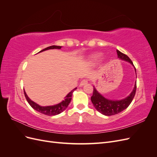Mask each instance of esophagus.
Returning a JSON list of instances; mask_svg holds the SVG:
<instances>
[{
	"label": "esophagus",
	"mask_w": 157,
	"mask_h": 157,
	"mask_svg": "<svg viewBox=\"0 0 157 157\" xmlns=\"http://www.w3.org/2000/svg\"><path fill=\"white\" fill-rule=\"evenodd\" d=\"M88 83V80H82L81 82H80V85L79 86H83L84 85H85V84H86Z\"/></svg>",
	"instance_id": "obj_1"
}]
</instances>
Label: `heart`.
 <instances>
[{"instance_id":"1","label":"heart","mask_w":157,"mask_h":157,"mask_svg":"<svg viewBox=\"0 0 157 157\" xmlns=\"http://www.w3.org/2000/svg\"><path fill=\"white\" fill-rule=\"evenodd\" d=\"M101 58V54H94L92 56H91L90 57V59L92 61H99Z\"/></svg>"}]
</instances>
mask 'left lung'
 I'll return each instance as SVG.
<instances>
[{"label":"left lung","mask_w":157,"mask_h":157,"mask_svg":"<svg viewBox=\"0 0 157 157\" xmlns=\"http://www.w3.org/2000/svg\"><path fill=\"white\" fill-rule=\"evenodd\" d=\"M118 58L129 62L134 66L132 60L128 58V56L125 55L124 54L122 53L119 50H117ZM135 71L136 73V68ZM136 91V82L135 83L134 89L130 94L129 96H128L126 98L120 99V100H112V99H109L103 97L102 95L99 93L98 90L94 86L93 90V95L91 97V101L93 103L94 107L96 108V110L100 113L105 116H111L114 115L122 112L126 109L130 104L132 101L134 99Z\"/></svg>","instance_id":"left-lung-1"}]
</instances>
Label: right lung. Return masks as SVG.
I'll return each mask as SVG.
<instances>
[{
    "instance_id": "obj_1",
    "label": "right lung",
    "mask_w": 157,
    "mask_h": 157,
    "mask_svg": "<svg viewBox=\"0 0 157 157\" xmlns=\"http://www.w3.org/2000/svg\"><path fill=\"white\" fill-rule=\"evenodd\" d=\"M61 46H51L49 47H47V48L43 50H42L39 52H44L47 50H50V49H61ZM76 89H77V88H75L73 90H71L67 96L64 98H65L64 100L59 103L58 104H56V105H50V106H40L39 105V104H37L35 102L32 101L31 99L27 96L25 90H24V94L27 102L29 103V104L33 109H34L35 110L42 114H44V115H48V116H54V115H58V114L62 113L64 110H65L66 108L68 107L69 104L71 102V98H72L73 93Z\"/></svg>"
}]
</instances>
